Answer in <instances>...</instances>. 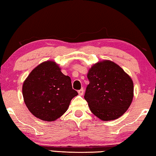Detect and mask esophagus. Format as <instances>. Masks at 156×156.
<instances>
[{"mask_svg":"<svg viewBox=\"0 0 156 156\" xmlns=\"http://www.w3.org/2000/svg\"><path fill=\"white\" fill-rule=\"evenodd\" d=\"M83 93H84V89L83 88H81V89H80V90H78V93H79V95H83Z\"/></svg>","mask_w":156,"mask_h":156,"instance_id":"obj_1","label":"esophagus"}]
</instances>
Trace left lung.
<instances>
[{
	"label": "left lung",
	"instance_id": "1",
	"mask_svg": "<svg viewBox=\"0 0 156 156\" xmlns=\"http://www.w3.org/2000/svg\"><path fill=\"white\" fill-rule=\"evenodd\" d=\"M87 77L84 99L95 116L113 120L127 111L133 98V82L120 66L109 60L99 61L89 69Z\"/></svg>",
	"mask_w": 156,
	"mask_h": 156
}]
</instances>
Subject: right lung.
Masks as SVG:
<instances>
[{
    "label": "right lung",
    "mask_w": 156,
    "mask_h": 156,
    "mask_svg": "<svg viewBox=\"0 0 156 156\" xmlns=\"http://www.w3.org/2000/svg\"><path fill=\"white\" fill-rule=\"evenodd\" d=\"M25 104L31 113L45 122H52L67 111L78 95L70 76L61 73L55 61H47L33 69L23 84Z\"/></svg>",
    "instance_id": "obj_1"
}]
</instances>
